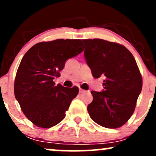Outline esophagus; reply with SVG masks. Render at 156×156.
Listing matches in <instances>:
<instances>
[{
	"instance_id": "obj_1",
	"label": "esophagus",
	"mask_w": 156,
	"mask_h": 156,
	"mask_svg": "<svg viewBox=\"0 0 156 156\" xmlns=\"http://www.w3.org/2000/svg\"><path fill=\"white\" fill-rule=\"evenodd\" d=\"M84 92H86V90H84V89H79V93H80V94H82V93H84Z\"/></svg>"
}]
</instances>
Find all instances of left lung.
<instances>
[{
  "mask_svg": "<svg viewBox=\"0 0 156 156\" xmlns=\"http://www.w3.org/2000/svg\"><path fill=\"white\" fill-rule=\"evenodd\" d=\"M84 57L94 78L102 76L103 89L92 91L87 106L97 124L117 128L127 122L135 109L142 88L141 78L132 53L121 44L101 39H83Z\"/></svg>",
  "mask_w": 156,
  "mask_h": 156,
  "instance_id": "obj_1",
  "label": "left lung"
}]
</instances>
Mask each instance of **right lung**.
Segmentation results:
<instances>
[{"label": "right lung", "mask_w": 156, "mask_h": 156, "mask_svg": "<svg viewBox=\"0 0 156 156\" xmlns=\"http://www.w3.org/2000/svg\"><path fill=\"white\" fill-rule=\"evenodd\" d=\"M83 51L80 39L39 42L21 60L15 80V95L23 112L37 126L49 128L65 117L78 88L55 86L66 61Z\"/></svg>", "instance_id": "add662e5"}]
</instances>
